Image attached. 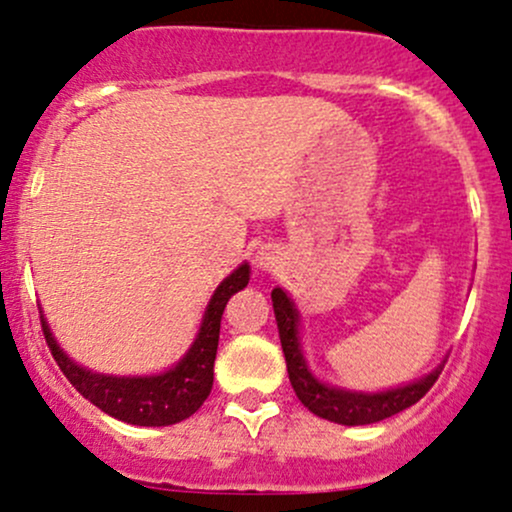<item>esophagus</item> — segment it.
Wrapping results in <instances>:
<instances>
[{
    "mask_svg": "<svg viewBox=\"0 0 512 512\" xmlns=\"http://www.w3.org/2000/svg\"><path fill=\"white\" fill-rule=\"evenodd\" d=\"M255 267L262 269V272H272V269L279 264V250L274 248V245H262V248H257L255 252Z\"/></svg>",
    "mask_w": 512,
    "mask_h": 512,
    "instance_id": "1",
    "label": "esophagus"
}]
</instances>
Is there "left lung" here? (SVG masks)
Listing matches in <instances>:
<instances>
[{
  "mask_svg": "<svg viewBox=\"0 0 512 512\" xmlns=\"http://www.w3.org/2000/svg\"><path fill=\"white\" fill-rule=\"evenodd\" d=\"M272 305L293 392L301 399L305 409H310L315 416H320V419L334 421V424L366 426L375 424V421L390 419V416H395L399 411H404L411 407V404L419 402V399L431 390L433 383L438 380L440 370L445 366L443 358V361H440L431 373H426L424 378L378 392L346 390V387L322 383L313 370H310L308 361H305L303 356L301 313H298L293 298L281 289V286H276L272 291Z\"/></svg>",
  "mask_w": 512,
  "mask_h": 512,
  "instance_id": "1",
  "label": "left lung"
}]
</instances>
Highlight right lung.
I'll use <instances>...</instances> for the list:
<instances>
[{
	"label": "right lung",
	"instance_id": "add662e5",
	"mask_svg": "<svg viewBox=\"0 0 512 512\" xmlns=\"http://www.w3.org/2000/svg\"><path fill=\"white\" fill-rule=\"evenodd\" d=\"M248 281L250 264H238L211 293L190 349L175 366L151 375H110L79 366L57 344L43 310H40V322L57 366L88 402L113 419L132 426H173L190 419L209 397L214 385V358L219 349L223 308L233 293L248 286Z\"/></svg>",
	"mask_w": 512,
	"mask_h": 512
}]
</instances>
